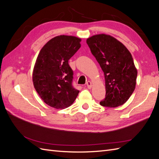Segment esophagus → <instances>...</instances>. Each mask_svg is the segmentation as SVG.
<instances>
[{"mask_svg": "<svg viewBox=\"0 0 159 159\" xmlns=\"http://www.w3.org/2000/svg\"><path fill=\"white\" fill-rule=\"evenodd\" d=\"M86 85H87L88 89H91V87H92V84H91V81H88V82L86 83Z\"/></svg>", "mask_w": 159, "mask_h": 159, "instance_id": "esophagus-1", "label": "esophagus"}]
</instances>
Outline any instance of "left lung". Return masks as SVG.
<instances>
[{
  "label": "left lung",
  "instance_id": "obj_1",
  "mask_svg": "<svg viewBox=\"0 0 159 159\" xmlns=\"http://www.w3.org/2000/svg\"><path fill=\"white\" fill-rule=\"evenodd\" d=\"M86 42L104 73L106 95L100 105L107 107L122 105L136 86L137 70L131 54L121 42L105 34L91 36Z\"/></svg>",
  "mask_w": 159,
  "mask_h": 159
}]
</instances>
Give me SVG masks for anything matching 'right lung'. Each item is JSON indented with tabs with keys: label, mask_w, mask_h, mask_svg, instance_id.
<instances>
[{
	"label": "right lung",
	"mask_w": 159,
	"mask_h": 159,
	"mask_svg": "<svg viewBox=\"0 0 159 159\" xmlns=\"http://www.w3.org/2000/svg\"><path fill=\"white\" fill-rule=\"evenodd\" d=\"M81 38L60 35L42 47L32 73L37 93L44 103L56 109H65L74 102L80 91L72 85L73 71L68 60L81 47Z\"/></svg>",
	"instance_id": "right-lung-1"
}]
</instances>
